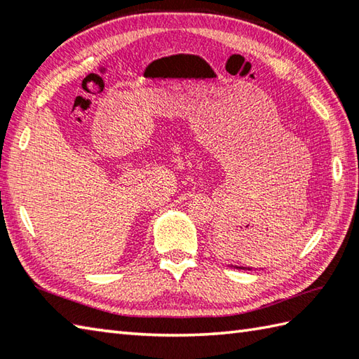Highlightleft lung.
<instances>
[{
  "instance_id": "1",
  "label": "left lung",
  "mask_w": 359,
  "mask_h": 359,
  "mask_svg": "<svg viewBox=\"0 0 359 359\" xmlns=\"http://www.w3.org/2000/svg\"><path fill=\"white\" fill-rule=\"evenodd\" d=\"M231 267H236V269H242V270H252L250 267H238V266H231Z\"/></svg>"
}]
</instances>
